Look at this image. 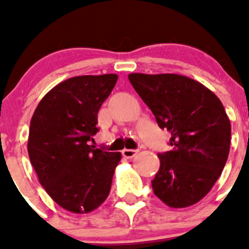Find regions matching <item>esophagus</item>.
I'll use <instances>...</instances> for the list:
<instances>
[{
  "instance_id": "esophagus-1",
  "label": "esophagus",
  "mask_w": 249,
  "mask_h": 249,
  "mask_svg": "<svg viewBox=\"0 0 249 249\" xmlns=\"http://www.w3.org/2000/svg\"><path fill=\"white\" fill-rule=\"evenodd\" d=\"M137 153H138V150H127V148L123 150V152H122L123 156H124L125 158H127V159L133 158V157L136 156Z\"/></svg>"
}]
</instances>
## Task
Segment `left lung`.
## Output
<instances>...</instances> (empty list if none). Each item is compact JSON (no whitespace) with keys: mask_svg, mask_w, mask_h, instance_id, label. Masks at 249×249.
Instances as JSON below:
<instances>
[{"mask_svg":"<svg viewBox=\"0 0 249 249\" xmlns=\"http://www.w3.org/2000/svg\"><path fill=\"white\" fill-rule=\"evenodd\" d=\"M131 84L171 133L172 150L159 153L153 192L167 206H192L221 176L231 145V122L210 89L176 73H130Z\"/></svg>","mask_w":249,"mask_h":249,"instance_id":"1","label":"left lung"}]
</instances>
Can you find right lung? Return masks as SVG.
I'll return each mask as SVG.
<instances>
[{
  "instance_id": "right-lung-1",
  "label": "right lung",
  "mask_w": 249,
  "mask_h": 249,
  "mask_svg": "<svg viewBox=\"0 0 249 249\" xmlns=\"http://www.w3.org/2000/svg\"><path fill=\"white\" fill-rule=\"evenodd\" d=\"M116 73L77 76L53 88L30 122L28 153L39 184L71 213H89L107 198L121 152L89 145L97 115L115 88Z\"/></svg>"
}]
</instances>
